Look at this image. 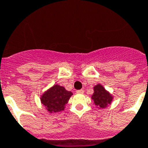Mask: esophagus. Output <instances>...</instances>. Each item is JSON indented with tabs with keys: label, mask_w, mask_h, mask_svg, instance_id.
<instances>
[{
	"label": "esophagus",
	"mask_w": 148,
	"mask_h": 148,
	"mask_svg": "<svg viewBox=\"0 0 148 148\" xmlns=\"http://www.w3.org/2000/svg\"><path fill=\"white\" fill-rule=\"evenodd\" d=\"M84 93V90H77V93H79V94H83Z\"/></svg>",
	"instance_id": "34e87169"
}]
</instances>
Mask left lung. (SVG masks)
I'll use <instances>...</instances> for the list:
<instances>
[{
  "label": "left lung",
  "mask_w": 148,
  "mask_h": 148,
  "mask_svg": "<svg viewBox=\"0 0 148 148\" xmlns=\"http://www.w3.org/2000/svg\"><path fill=\"white\" fill-rule=\"evenodd\" d=\"M93 90L94 93L91 96V99L95 105L97 106L99 109L107 107L109 104H111L113 97L103 87V85H96L93 87Z\"/></svg>",
  "instance_id": "left-lung-1"
}]
</instances>
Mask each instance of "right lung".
<instances>
[{
    "mask_svg": "<svg viewBox=\"0 0 148 148\" xmlns=\"http://www.w3.org/2000/svg\"><path fill=\"white\" fill-rule=\"evenodd\" d=\"M72 95L64 86L55 84L41 96V103L50 113H56L64 109Z\"/></svg>",
    "mask_w": 148,
    "mask_h": 148,
    "instance_id": "add662e5",
    "label": "right lung"
}]
</instances>
